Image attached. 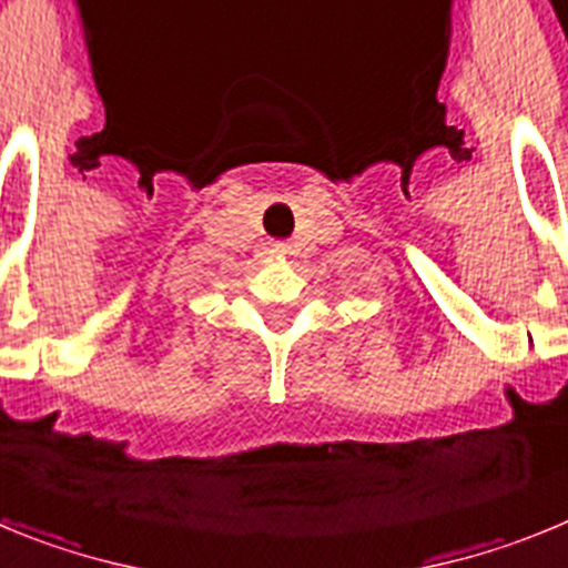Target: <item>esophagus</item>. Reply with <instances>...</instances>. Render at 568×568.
Segmentation results:
<instances>
[{
  "label": "esophagus",
  "mask_w": 568,
  "mask_h": 568,
  "mask_svg": "<svg viewBox=\"0 0 568 568\" xmlns=\"http://www.w3.org/2000/svg\"><path fill=\"white\" fill-rule=\"evenodd\" d=\"M272 254H277V257H285V254H291V246H288V243H272Z\"/></svg>",
  "instance_id": "obj_1"
}]
</instances>
